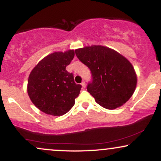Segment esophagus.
I'll list each match as a JSON object with an SVG mask.
<instances>
[{"mask_svg":"<svg viewBox=\"0 0 161 161\" xmlns=\"http://www.w3.org/2000/svg\"><path fill=\"white\" fill-rule=\"evenodd\" d=\"M81 85H82V88H86V82H82V83H81Z\"/></svg>","mask_w":161,"mask_h":161,"instance_id":"34e87169","label":"esophagus"}]
</instances>
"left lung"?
<instances>
[{
    "mask_svg": "<svg viewBox=\"0 0 161 161\" xmlns=\"http://www.w3.org/2000/svg\"><path fill=\"white\" fill-rule=\"evenodd\" d=\"M79 60L91 70L87 90L97 104L108 110L124 104L133 95L137 75L132 64L108 47L92 45L75 51Z\"/></svg>",
    "mask_w": 161,
    "mask_h": 161,
    "instance_id": "8db88e82",
    "label": "left lung"
}]
</instances>
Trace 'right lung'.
I'll return each instance as SVG.
<instances>
[{
	"instance_id": "right-lung-1",
	"label": "right lung",
	"mask_w": 161,
	"mask_h": 161,
	"mask_svg": "<svg viewBox=\"0 0 161 161\" xmlns=\"http://www.w3.org/2000/svg\"><path fill=\"white\" fill-rule=\"evenodd\" d=\"M74 55L73 50L52 53L44 57L30 73L28 95L41 111L62 116L75 104L82 86L75 84L73 73L66 69Z\"/></svg>"
}]
</instances>
